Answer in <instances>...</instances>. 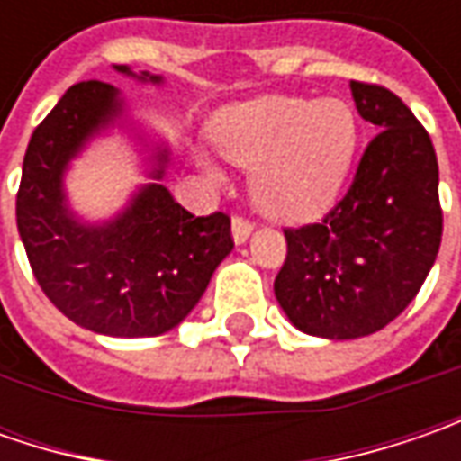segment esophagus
Here are the masks:
<instances>
[{"label": "esophagus", "mask_w": 461, "mask_h": 461, "mask_svg": "<svg viewBox=\"0 0 461 461\" xmlns=\"http://www.w3.org/2000/svg\"><path fill=\"white\" fill-rule=\"evenodd\" d=\"M230 230H233V239H236V243H243V240L251 236V230H254V222L249 221V218H243V215H233Z\"/></svg>", "instance_id": "esophagus-1"}]
</instances>
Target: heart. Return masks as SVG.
I'll return each mask as SVG.
<instances>
[{"label": "heart", "instance_id": "b5f03b06", "mask_svg": "<svg viewBox=\"0 0 461 461\" xmlns=\"http://www.w3.org/2000/svg\"><path fill=\"white\" fill-rule=\"evenodd\" d=\"M212 138L230 164L254 168L261 212L305 222L339 197L359 149V117L341 97L269 95L228 107Z\"/></svg>", "mask_w": 461, "mask_h": 461}]
</instances>
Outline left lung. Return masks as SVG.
<instances>
[{
	"label": "left lung",
	"instance_id": "8db88e82",
	"mask_svg": "<svg viewBox=\"0 0 461 461\" xmlns=\"http://www.w3.org/2000/svg\"><path fill=\"white\" fill-rule=\"evenodd\" d=\"M351 95L377 135L323 221L285 228L275 279L287 318L323 339H359L395 321L431 272L444 230L431 135L380 84L351 81Z\"/></svg>",
	"mask_w": 461,
	"mask_h": 461
}]
</instances>
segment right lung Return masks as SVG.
<instances>
[{
	"instance_id": "1",
	"label": "right lung",
	"mask_w": 461,
	"mask_h": 461,
	"mask_svg": "<svg viewBox=\"0 0 461 461\" xmlns=\"http://www.w3.org/2000/svg\"><path fill=\"white\" fill-rule=\"evenodd\" d=\"M117 107L104 81L66 89L27 143L17 230L41 290L77 326L122 339L158 336L185 321L230 254V218L222 210L197 218L151 185L117 221L99 228L74 221L63 204V168Z\"/></svg>"
}]
</instances>
